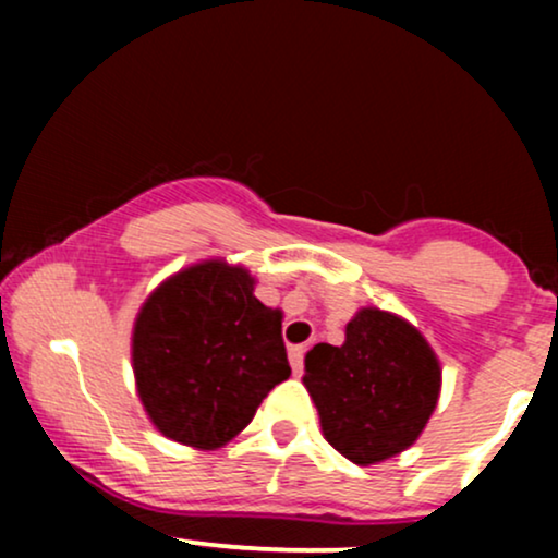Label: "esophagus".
I'll return each mask as SVG.
<instances>
[{
  "instance_id": "1",
  "label": "esophagus",
  "mask_w": 558,
  "mask_h": 558,
  "mask_svg": "<svg viewBox=\"0 0 558 558\" xmlns=\"http://www.w3.org/2000/svg\"><path fill=\"white\" fill-rule=\"evenodd\" d=\"M288 362H291L293 375H301V369H304V345H291L288 349Z\"/></svg>"
}]
</instances>
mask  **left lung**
Masks as SVG:
<instances>
[{"mask_svg":"<svg viewBox=\"0 0 558 558\" xmlns=\"http://www.w3.org/2000/svg\"><path fill=\"white\" fill-rule=\"evenodd\" d=\"M440 362L427 338L393 312L362 306L341 345L304 356V388L325 440L349 462L369 466L407 451L440 399Z\"/></svg>","mask_w":558,"mask_h":558,"instance_id":"left-lung-1","label":"left lung"}]
</instances>
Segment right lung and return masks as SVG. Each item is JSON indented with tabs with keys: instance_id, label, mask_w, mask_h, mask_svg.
<instances>
[{
	"instance_id": "right-lung-1",
	"label": "right lung",
	"mask_w": 558,
	"mask_h": 558,
	"mask_svg": "<svg viewBox=\"0 0 558 558\" xmlns=\"http://www.w3.org/2000/svg\"><path fill=\"white\" fill-rule=\"evenodd\" d=\"M254 286L246 267L215 257L172 272L141 304L133 377L165 438L198 451L222 448L291 375L283 312L262 304Z\"/></svg>"
}]
</instances>
